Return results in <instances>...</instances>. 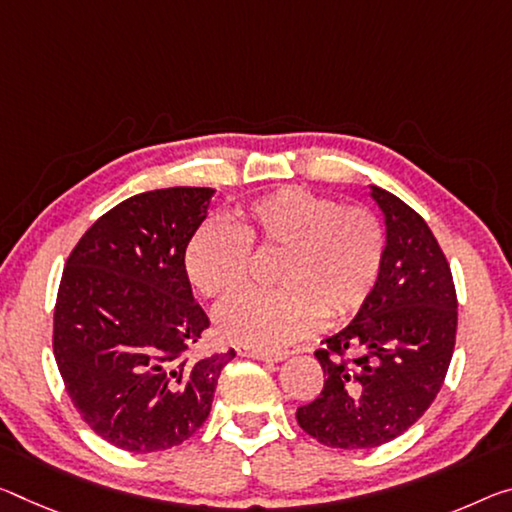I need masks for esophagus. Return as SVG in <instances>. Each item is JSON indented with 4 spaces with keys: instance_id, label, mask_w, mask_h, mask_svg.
Wrapping results in <instances>:
<instances>
[{
    "instance_id": "esophagus-1",
    "label": "esophagus",
    "mask_w": 512,
    "mask_h": 512,
    "mask_svg": "<svg viewBox=\"0 0 512 512\" xmlns=\"http://www.w3.org/2000/svg\"><path fill=\"white\" fill-rule=\"evenodd\" d=\"M241 358H250V360H264V362H280L289 358V351H262V348H250V346H241L239 348Z\"/></svg>"
}]
</instances>
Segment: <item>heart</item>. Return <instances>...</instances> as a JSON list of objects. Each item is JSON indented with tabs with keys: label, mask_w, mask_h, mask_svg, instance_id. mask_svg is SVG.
I'll use <instances>...</instances> for the list:
<instances>
[{
	"label": "heart",
	"mask_w": 512,
	"mask_h": 512,
	"mask_svg": "<svg viewBox=\"0 0 512 512\" xmlns=\"http://www.w3.org/2000/svg\"><path fill=\"white\" fill-rule=\"evenodd\" d=\"M250 250L278 253L269 291H246L216 312L227 342L280 348L310 335L321 314L335 321L367 300L385 255L378 218L360 205H335L303 186H282L234 214L202 223L184 250V271L205 298L246 285Z\"/></svg>",
	"instance_id": "heart-1"
}]
</instances>
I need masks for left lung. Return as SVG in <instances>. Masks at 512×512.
<instances>
[{
  "label": "left lung",
  "instance_id": "1",
  "mask_svg": "<svg viewBox=\"0 0 512 512\" xmlns=\"http://www.w3.org/2000/svg\"><path fill=\"white\" fill-rule=\"evenodd\" d=\"M383 266L360 312L316 351L323 389L296 410L298 426L335 449H373L431 408L451 364L458 298L449 262L415 209L380 186Z\"/></svg>",
  "mask_w": 512,
  "mask_h": 512
}]
</instances>
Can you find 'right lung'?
Masks as SVG:
<instances>
[{"instance_id":"add662e5","label":"right lung","mask_w":512,"mask_h":512,"mask_svg":"<svg viewBox=\"0 0 512 512\" xmlns=\"http://www.w3.org/2000/svg\"><path fill=\"white\" fill-rule=\"evenodd\" d=\"M214 189L173 186L120 202L72 248L54 307V358L79 417L132 453L182 444L209 417L234 355L196 358L209 328L184 250Z\"/></svg>"}]
</instances>
